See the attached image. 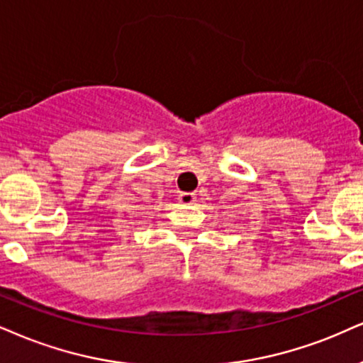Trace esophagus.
I'll list each match as a JSON object with an SVG mask.
<instances>
[{"mask_svg": "<svg viewBox=\"0 0 363 363\" xmlns=\"http://www.w3.org/2000/svg\"><path fill=\"white\" fill-rule=\"evenodd\" d=\"M178 200H180L182 205H194L196 196L195 194H190V191H183V194H180V196H178Z\"/></svg>", "mask_w": 363, "mask_h": 363, "instance_id": "34e87169", "label": "esophagus"}]
</instances>
